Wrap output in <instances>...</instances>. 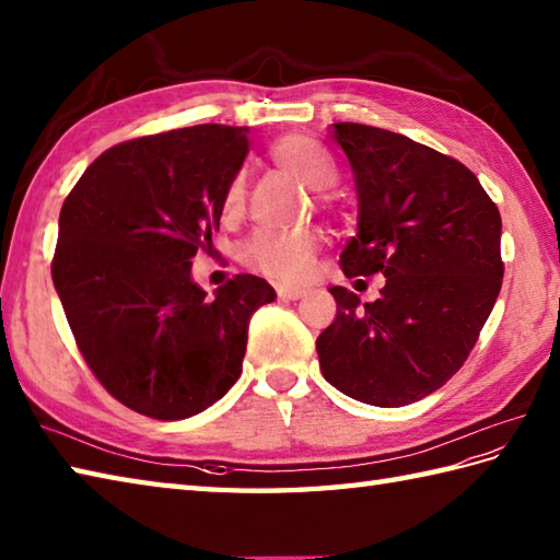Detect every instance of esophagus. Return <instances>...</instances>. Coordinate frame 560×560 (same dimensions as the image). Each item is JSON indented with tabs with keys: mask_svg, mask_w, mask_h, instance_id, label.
Returning a JSON list of instances; mask_svg holds the SVG:
<instances>
[{
	"mask_svg": "<svg viewBox=\"0 0 560 560\" xmlns=\"http://www.w3.org/2000/svg\"><path fill=\"white\" fill-rule=\"evenodd\" d=\"M278 294L282 296V300H302V296L306 294L304 288H296V284H278Z\"/></svg>",
	"mask_w": 560,
	"mask_h": 560,
	"instance_id": "1",
	"label": "esophagus"
}]
</instances>
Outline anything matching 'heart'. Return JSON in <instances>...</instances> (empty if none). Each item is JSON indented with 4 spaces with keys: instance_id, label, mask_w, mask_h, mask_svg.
I'll use <instances>...</instances> for the list:
<instances>
[{
    "instance_id": "1",
    "label": "heart",
    "mask_w": 560,
    "mask_h": 560,
    "mask_svg": "<svg viewBox=\"0 0 560 560\" xmlns=\"http://www.w3.org/2000/svg\"><path fill=\"white\" fill-rule=\"evenodd\" d=\"M268 156L278 166L302 178L314 190H326L336 184L338 166L322 144L306 135H284L270 144ZM246 202V178L236 174L224 190L222 210L226 217H238ZM316 232H272L258 230L248 236L242 258L248 268H254L272 280L296 282L310 276L318 250Z\"/></svg>"
}]
</instances>
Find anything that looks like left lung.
Returning a JSON list of instances; mask_svg holds the SVG:
<instances>
[{
    "instance_id": "obj_1",
    "label": "left lung",
    "mask_w": 560,
    "mask_h": 560,
    "mask_svg": "<svg viewBox=\"0 0 560 560\" xmlns=\"http://www.w3.org/2000/svg\"><path fill=\"white\" fill-rule=\"evenodd\" d=\"M358 188L346 278L384 276L380 300L330 288L336 322L316 338L326 382L362 404L420 401L459 372L503 288L500 212L456 159L406 135L334 122ZM364 282V280H358Z\"/></svg>"
}]
</instances>
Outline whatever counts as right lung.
<instances>
[{
	"label": "right lung",
	"mask_w": 560,
	"mask_h": 560,
	"mask_svg": "<svg viewBox=\"0 0 560 560\" xmlns=\"http://www.w3.org/2000/svg\"><path fill=\"white\" fill-rule=\"evenodd\" d=\"M248 154L244 128L196 125L110 147L60 210L52 282L89 370L137 413L184 420L232 389L248 322L276 300L234 276L205 300L190 258L212 246Z\"/></svg>",
	"instance_id": "obj_1"
}]
</instances>
